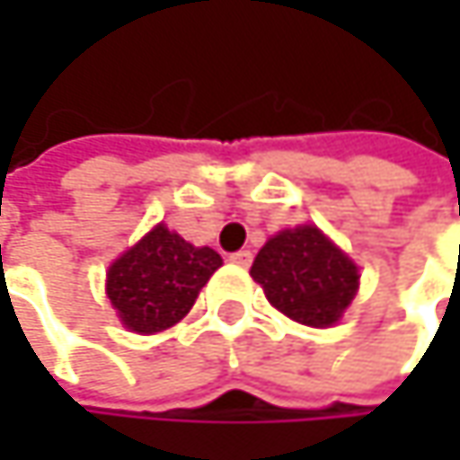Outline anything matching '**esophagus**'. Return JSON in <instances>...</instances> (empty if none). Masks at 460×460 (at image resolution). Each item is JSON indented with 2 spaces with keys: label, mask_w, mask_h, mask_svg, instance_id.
<instances>
[{
  "label": "esophagus",
  "mask_w": 460,
  "mask_h": 460,
  "mask_svg": "<svg viewBox=\"0 0 460 460\" xmlns=\"http://www.w3.org/2000/svg\"><path fill=\"white\" fill-rule=\"evenodd\" d=\"M229 261L231 263H236V266H242V269H247V266L252 263V252H250V250H236V252H231Z\"/></svg>",
  "instance_id": "1"
}]
</instances>
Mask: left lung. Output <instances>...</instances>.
<instances>
[{
  "instance_id": "1",
  "label": "left lung",
  "mask_w": 460,
  "mask_h": 460,
  "mask_svg": "<svg viewBox=\"0 0 460 460\" xmlns=\"http://www.w3.org/2000/svg\"><path fill=\"white\" fill-rule=\"evenodd\" d=\"M250 274L271 306L309 327L341 320L359 288L357 266L317 226L271 236L255 255Z\"/></svg>"
}]
</instances>
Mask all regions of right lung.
Masks as SVG:
<instances>
[{
    "instance_id": "obj_1",
    "label": "right lung",
    "mask_w": 460,
    "mask_h": 460,
    "mask_svg": "<svg viewBox=\"0 0 460 460\" xmlns=\"http://www.w3.org/2000/svg\"><path fill=\"white\" fill-rule=\"evenodd\" d=\"M221 263L216 250L194 247L159 224L111 263L106 293L133 332H159L189 314Z\"/></svg>"
}]
</instances>
